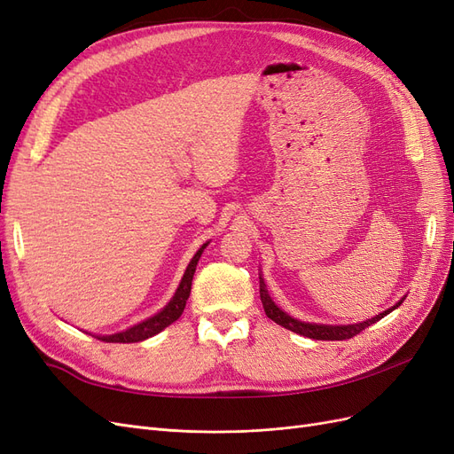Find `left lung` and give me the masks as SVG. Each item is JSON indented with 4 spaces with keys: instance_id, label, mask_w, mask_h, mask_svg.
Segmentation results:
<instances>
[{
    "instance_id": "1",
    "label": "left lung",
    "mask_w": 454,
    "mask_h": 454,
    "mask_svg": "<svg viewBox=\"0 0 454 454\" xmlns=\"http://www.w3.org/2000/svg\"><path fill=\"white\" fill-rule=\"evenodd\" d=\"M259 295H261V303H263L265 314L269 316L272 322H277L278 325L290 329V332H294V333H299V335L309 337V339H316V340H342V339H350L354 335H358L360 332H364L365 327L379 322L380 318H384V316L390 314L394 309L400 307L407 297V295H403L394 307L382 310L380 314L373 316V318H369V320H364V322H358V324H347V325H327V324L301 322V320L294 318V316L284 312L277 303H274L272 297L269 295L267 284H265V280H263V277H261V274H259Z\"/></svg>"
}]
</instances>
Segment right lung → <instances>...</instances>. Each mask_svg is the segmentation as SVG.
I'll list each match as a JSON object with an SVG mask.
<instances>
[{
  "instance_id": "add662e5",
  "label": "right lung",
  "mask_w": 454,
  "mask_h": 454,
  "mask_svg": "<svg viewBox=\"0 0 454 454\" xmlns=\"http://www.w3.org/2000/svg\"><path fill=\"white\" fill-rule=\"evenodd\" d=\"M206 246H208V242L202 244L200 248L197 250V254L193 255V259L189 261V265L184 272L180 286H177L176 294L172 295L168 303L164 305V309H160L157 314L151 316V318L125 329V332H119V333H114V335H96V337L106 340V342H140V340H145L149 337L160 333L164 327H168L172 322L180 318L184 309H185L187 299H189V294H191V282H193V274H195L197 263H199V259H200Z\"/></svg>"
}]
</instances>
